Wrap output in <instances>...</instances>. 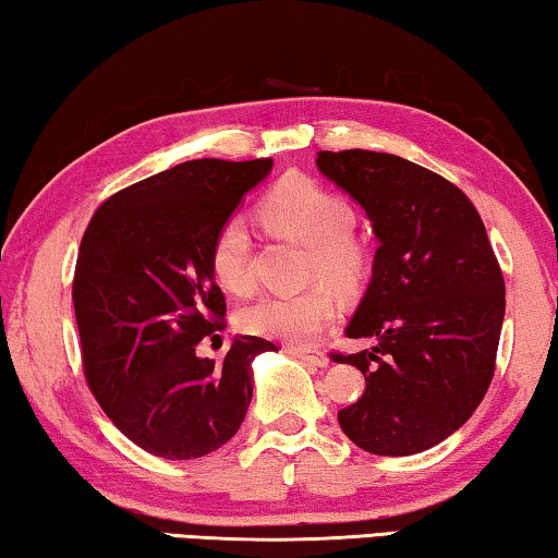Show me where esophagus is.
<instances>
[{
    "mask_svg": "<svg viewBox=\"0 0 558 558\" xmlns=\"http://www.w3.org/2000/svg\"><path fill=\"white\" fill-rule=\"evenodd\" d=\"M294 359L304 361L308 365H318V368H324V365H328V355L324 351H316V349H299V345H289L287 349Z\"/></svg>",
    "mask_w": 558,
    "mask_h": 558,
    "instance_id": "esophagus-1",
    "label": "esophagus"
}]
</instances>
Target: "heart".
<instances>
[{
	"mask_svg": "<svg viewBox=\"0 0 558 558\" xmlns=\"http://www.w3.org/2000/svg\"><path fill=\"white\" fill-rule=\"evenodd\" d=\"M262 217L274 230L308 244V274L328 284L351 291L365 274V250L351 234L355 215L343 197L328 193L318 182L291 175L277 182L264 197ZM215 279L232 294L252 289V234L242 215L219 225L209 250ZM336 301L326 287H308L296 294H277L254 301L240 314L246 333L312 345L333 322Z\"/></svg>",
	"mask_w": 558,
	"mask_h": 558,
	"instance_id": "1",
	"label": "heart"
}]
</instances>
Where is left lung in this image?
Wrapping results in <instances>:
<instances>
[{
  "instance_id": "left-lung-1",
  "label": "left lung",
  "mask_w": 558,
  "mask_h": 558,
  "mask_svg": "<svg viewBox=\"0 0 558 558\" xmlns=\"http://www.w3.org/2000/svg\"><path fill=\"white\" fill-rule=\"evenodd\" d=\"M378 240L368 289L345 326L368 349L333 361L365 390L339 413L365 452H423L468 423L495 376L505 279L477 209L452 182L390 153L316 155Z\"/></svg>"
}]
</instances>
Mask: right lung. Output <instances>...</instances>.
Returning a JSON list of instances; mask_svg holds the SVG:
<instances>
[{
	"label": "right lung",
	"mask_w": 558,
	"mask_h": 558,
	"mask_svg": "<svg viewBox=\"0 0 558 558\" xmlns=\"http://www.w3.org/2000/svg\"><path fill=\"white\" fill-rule=\"evenodd\" d=\"M271 158L187 160L121 190L81 240L73 308L84 371L128 440L166 460L230 442L252 403V361L277 345L234 336L222 363L197 355L227 312L209 250Z\"/></svg>",
	"instance_id": "1"
}]
</instances>
